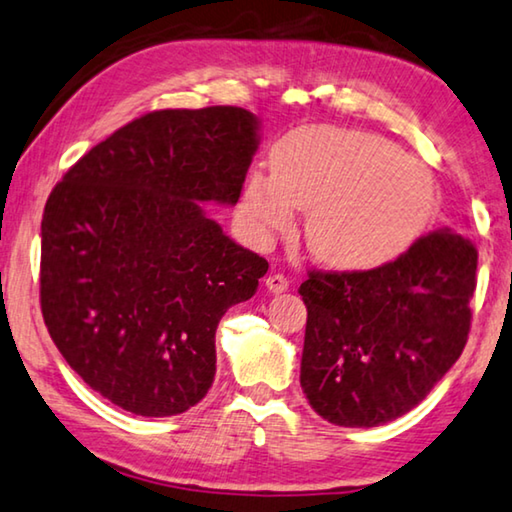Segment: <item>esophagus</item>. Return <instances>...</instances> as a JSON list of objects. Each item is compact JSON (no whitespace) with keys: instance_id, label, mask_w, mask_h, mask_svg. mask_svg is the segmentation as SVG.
<instances>
[{"instance_id":"34e87169","label":"esophagus","mask_w":512,"mask_h":512,"mask_svg":"<svg viewBox=\"0 0 512 512\" xmlns=\"http://www.w3.org/2000/svg\"><path fill=\"white\" fill-rule=\"evenodd\" d=\"M264 282H266V287H269V292H273V294H282L289 289V278L282 276V273H269Z\"/></svg>"}]
</instances>
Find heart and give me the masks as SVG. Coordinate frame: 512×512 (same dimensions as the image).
I'll return each instance as SVG.
<instances>
[{"instance_id":"b5f03b06","label":"heart","mask_w":512,"mask_h":512,"mask_svg":"<svg viewBox=\"0 0 512 512\" xmlns=\"http://www.w3.org/2000/svg\"><path fill=\"white\" fill-rule=\"evenodd\" d=\"M430 172L381 137L333 126L299 128L276 144L271 177L253 172L241 211L259 239L287 232L310 209L305 239L335 269L365 271L400 257L430 223Z\"/></svg>"}]
</instances>
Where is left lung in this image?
I'll list each match as a JSON object with an SVG mask.
<instances>
[{
    "label": "left lung",
    "instance_id": "obj_1",
    "mask_svg": "<svg viewBox=\"0 0 512 512\" xmlns=\"http://www.w3.org/2000/svg\"><path fill=\"white\" fill-rule=\"evenodd\" d=\"M478 250L453 230L421 236L370 271H310L301 388L333 425L407 414L453 368L471 329Z\"/></svg>",
    "mask_w": 512,
    "mask_h": 512
}]
</instances>
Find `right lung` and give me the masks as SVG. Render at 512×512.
Returning <instances> with one entry per match:
<instances>
[{
	"label": "right lung",
	"instance_id": "right-lung-1",
	"mask_svg": "<svg viewBox=\"0 0 512 512\" xmlns=\"http://www.w3.org/2000/svg\"><path fill=\"white\" fill-rule=\"evenodd\" d=\"M259 121L234 105L156 110L64 174L41 223V310L66 363L117 407L177 416L216 375V329L269 262L202 202H239Z\"/></svg>",
	"mask_w": 512,
	"mask_h": 512
}]
</instances>
